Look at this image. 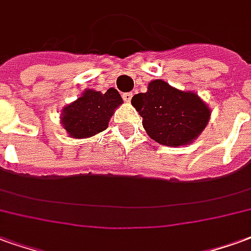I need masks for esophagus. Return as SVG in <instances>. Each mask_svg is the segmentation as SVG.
I'll use <instances>...</instances> for the list:
<instances>
[{"label":"esophagus","instance_id":"esophagus-1","mask_svg":"<svg viewBox=\"0 0 251 251\" xmlns=\"http://www.w3.org/2000/svg\"><path fill=\"white\" fill-rule=\"evenodd\" d=\"M133 93L132 92H127V93H123V99L124 101H127V103H129L131 101V99H132Z\"/></svg>","mask_w":251,"mask_h":251}]
</instances>
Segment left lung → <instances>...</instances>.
Here are the masks:
<instances>
[{"mask_svg": "<svg viewBox=\"0 0 251 251\" xmlns=\"http://www.w3.org/2000/svg\"><path fill=\"white\" fill-rule=\"evenodd\" d=\"M150 138L163 146L193 143L210 120V108L197 93L180 91L163 80L148 84L147 92L131 100Z\"/></svg>", "mask_w": 251, "mask_h": 251, "instance_id": "8db88e82", "label": "left lung"}]
</instances>
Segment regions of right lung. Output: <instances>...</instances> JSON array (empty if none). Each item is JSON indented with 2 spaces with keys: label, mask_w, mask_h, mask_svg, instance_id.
Segmentation results:
<instances>
[{
  "label": "right lung",
  "mask_w": 251,
  "mask_h": 251,
  "mask_svg": "<svg viewBox=\"0 0 251 251\" xmlns=\"http://www.w3.org/2000/svg\"><path fill=\"white\" fill-rule=\"evenodd\" d=\"M122 103L120 93L113 88L105 93L87 89L77 100L63 108L61 124L71 138H91L108 127L109 119Z\"/></svg>",
  "instance_id": "1"
}]
</instances>
